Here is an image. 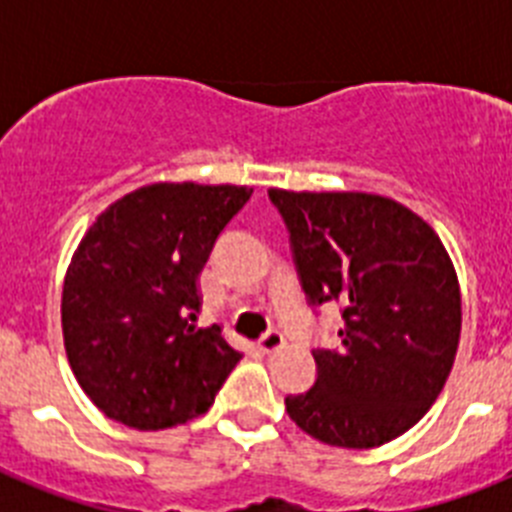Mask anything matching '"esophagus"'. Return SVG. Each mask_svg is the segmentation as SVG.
<instances>
[{
    "instance_id": "34e87169",
    "label": "esophagus",
    "mask_w": 512,
    "mask_h": 512,
    "mask_svg": "<svg viewBox=\"0 0 512 512\" xmlns=\"http://www.w3.org/2000/svg\"><path fill=\"white\" fill-rule=\"evenodd\" d=\"M284 346V333L277 328L266 330L264 336L259 338V348L264 351V354H271V351H279V348Z\"/></svg>"
}]
</instances>
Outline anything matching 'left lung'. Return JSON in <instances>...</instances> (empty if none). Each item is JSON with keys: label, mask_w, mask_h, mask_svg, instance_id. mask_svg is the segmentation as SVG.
<instances>
[{"label": "left lung", "mask_w": 512, "mask_h": 512, "mask_svg": "<svg viewBox=\"0 0 512 512\" xmlns=\"http://www.w3.org/2000/svg\"><path fill=\"white\" fill-rule=\"evenodd\" d=\"M307 305H341L336 348H312L318 377L287 395L318 441L374 449L410 431L441 395L461 333L456 271L441 238L400 202L364 192L269 189Z\"/></svg>", "instance_id": "left-lung-1"}]
</instances>
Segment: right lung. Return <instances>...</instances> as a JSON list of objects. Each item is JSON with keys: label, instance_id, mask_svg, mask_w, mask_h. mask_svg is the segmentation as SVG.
Listing matches in <instances>:
<instances>
[{"label": "right lung", "instance_id": "add662e5", "mask_svg": "<svg viewBox=\"0 0 512 512\" xmlns=\"http://www.w3.org/2000/svg\"><path fill=\"white\" fill-rule=\"evenodd\" d=\"M253 189L148 184L87 230L63 282V343L81 390L117 423L161 431L207 413L243 359L197 328V277Z\"/></svg>", "mask_w": 512, "mask_h": 512}]
</instances>
